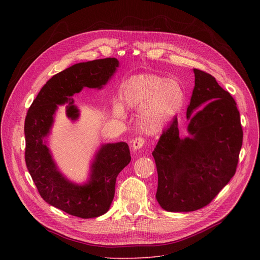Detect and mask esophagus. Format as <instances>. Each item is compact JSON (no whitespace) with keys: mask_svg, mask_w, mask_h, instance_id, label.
I'll return each mask as SVG.
<instances>
[{"mask_svg":"<svg viewBox=\"0 0 260 260\" xmlns=\"http://www.w3.org/2000/svg\"><path fill=\"white\" fill-rule=\"evenodd\" d=\"M144 143H145V141H144L143 138H136L135 140H133V142H132V148H133V150H134V151H139V150L141 149V148L143 147Z\"/></svg>","mask_w":260,"mask_h":260,"instance_id":"34e87169","label":"esophagus"}]
</instances>
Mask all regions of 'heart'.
<instances>
[{"mask_svg": "<svg viewBox=\"0 0 260 260\" xmlns=\"http://www.w3.org/2000/svg\"><path fill=\"white\" fill-rule=\"evenodd\" d=\"M185 93L174 79L153 74H139L127 78L119 88V102L112 105L116 118L125 116V109L138 110L137 125L148 136L162 133L183 108Z\"/></svg>", "mask_w": 260, "mask_h": 260, "instance_id": "1", "label": "heart"}]
</instances>
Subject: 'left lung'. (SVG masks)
I'll use <instances>...</instances> for the list:
<instances>
[{
	"instance_id": "1",
	"label": "left lung",
	"mask_w": 260,
	"mask_h": 260,
	"mask_svg": "<svg viewBox=\"0 0 260 260\" xmlns=\"http://www.w3.org/2000/svg\"><path fill=\"white\" fill-rule=\"evenodd\" d=\"M194 88L187 108L188 136L180 138L177 119L152 155L158 185L156 200L168 212L207 206L234 177L243 143L237 104L208 73L193 69Z\"/></svg>"
}]
</instances>
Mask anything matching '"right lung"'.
<instances>
[{
	"instance_id": "right-lung-1",
	"label": "right lung",
	"mask_w": 260,
	"mask_h": 260,
	"mask_svg": "<svg viewBox=\"0 0 260 260\" xmlns=\"http://www.w3.org/2000/svg\"><path fill=\"white\" fill-rule=\"evenodd\" d=\"M119 67L115 57L79 62L56 74L34 100L24 121L25 164L42 199L70 215L88 219L104 215L115 193L118 174L129 164L125 142L102 144L94 153L87 180L77 183L59 170L49 148L55 115L66 105L67 117L75 122L80 110L72 98L84 87L102 89Z\"/></svg>"
}]
</instances>
